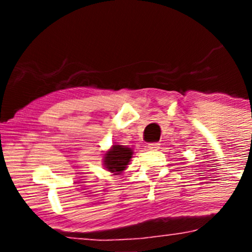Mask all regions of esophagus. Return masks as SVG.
I'll list each match as a JSON object with an SVG mask.
<instances>
[{"instance_id": "34e87169", "label": "esophagus", "mask_w": 252, "mask_h": 252, "mask_svg": "<svg viewBox=\"0 0 252 252\" xmlns=\"http://www.w3.org/2000/svg\"><path fill=\"white\" fill-rule=\"evenodd\" d=\"M159 148H160L159 142H150V144H148L149 150H158Z\"/></svg>"}]
</instances>
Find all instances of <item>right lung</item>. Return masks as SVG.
Returning <instances> with one entry per match:
<instances>
[{"mask_svg": "<svg viewBox=\"0 0 252 252\" xmlns=\"http://www.w3.org/2000/svg\"><path fill=\"white\" fill-rule=\"evenodd\" d=\"M132 150L130 148H125L122 145H113L110 151L104 155V165L107 170L112 173H121L127 166L128 161L132 157Z\"/></svg>", "mask_w": 252, "mask_h": 252, "instance_id": "1", "label": "right lung"}]
</instances>
